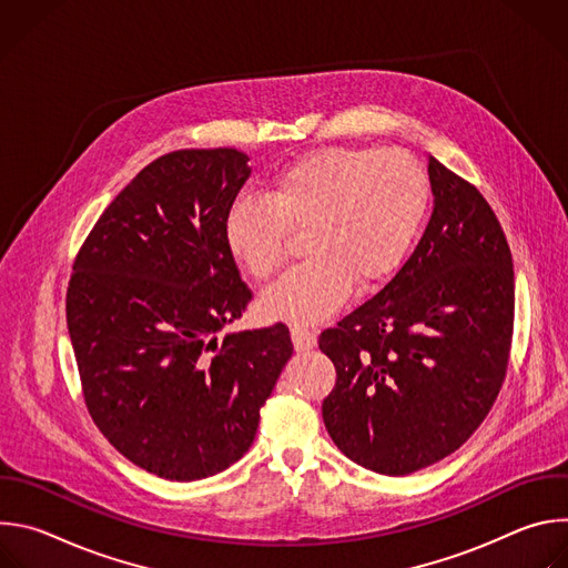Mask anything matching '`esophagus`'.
Listing matches in <instances>:
<instances>
[{
	"label": "esophagus",
	"mask_w": 568,
	"mask_h": 568,
	"mask_svg": "<svg viewBox=\"0 0 568 568\" xmlns=\"http://www.w3.org/2000/svg\"><path fill=\"white\" fill-rule=\"evenodd\" d=\"M292 342H294V348L301 353V351H310L316 346V335L314 331L305 328V326H294L292 328Z\"/></svg>",
	"instance_id": "1"
}]
</instances>
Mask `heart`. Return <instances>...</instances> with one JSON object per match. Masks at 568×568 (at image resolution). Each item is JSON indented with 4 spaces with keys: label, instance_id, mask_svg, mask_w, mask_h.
<instances>
[{
    "label": "heart",
    "instance_id": "heart-1",
    "mask_svg": "<svg viewBox=\"0 0 568 568\" xmlns=\"http://www.w3.org/2000/svg\"><path fill=\"white\" fill-rule=\"evenodd\" d=\"M429 202V178L404 150L337 145L276 171L263 200L242 197L224 217V247L254 281L285 263L290 231L305 229L310 256L261 298L263 316L307 326L353 292L390 278L407 258Z\"/></svg>",
    "mask_w": 568,
    "mask_h": 568
}]
</instances>
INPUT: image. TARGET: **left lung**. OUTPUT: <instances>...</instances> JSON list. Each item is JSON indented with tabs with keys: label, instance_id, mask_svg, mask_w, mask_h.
Here are the masks:
<instances>
[{
	"label": "left lung",
	"instance_id": "8db88e82",
	"mask_svg": "<svg viewBox=\"0 0 568 568\" xmlns=\"http://www.w3.org/2000/svg\"><path fill=\"white\" fill-rule=\"evenodd\" d=\"M434 211L418 247L318 337L337 371L323 423L357 465L404 476L456 452L501 390L515 272L485 197L429 156Z\"/></svg>",
	"mask_w": 568,
	"mask_h": 568
}]
</instances>
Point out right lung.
Wrapping results in <instances>:
<instances>
[{"label":"right lung","instance_id":"1","mask_svg":"<svg viewBox=\"0 0 568 568\" xmlns=\"http://www.w3.org/2000/svg\"><path fill=\"white\" fill-rule=\"evenodd\" d=\"M247 161L235 148L154 159L103 211L67 287L92 420L128 460L169 480L242 458L294 351L283 323L217 342L252 301L222 233Z\"/></svg>","mask_w":568,"mask_h":568}]
</instances>
